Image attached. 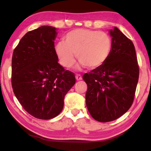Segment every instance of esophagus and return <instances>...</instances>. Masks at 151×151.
Wrapping results in <instances>:
<instances>
[{
    "mask_svg": "<svg viewBox=\"0 0 151 151\" xmlns=\"http://www.w3.org/2000/svg\"><path fill=\"white\" fill-rule=\"evenodd\" d=\"M75 77H76V81H80L82 79V76H81V75H76L75 76Z\"/></svg>",
    "mask_w": 151,
    "mask_h": 151,
    "instance_id": "1",
    "label": "esophagus"
}]
</instances>
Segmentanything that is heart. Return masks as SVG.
I'll list each match as a JSON object with an SVG mask.
<instances>
[{
	"label": "heart",
	"mask_w": 151,
	"mask_h": 151,
	"mask_svg": "<svg viewBox=\"0 0 151 151\" xmlns=\"http://www.w3.org/2000/svg\"><path fill=\"white\" fill-rule=\"evenodd\" d=\"M111 47L112 40L107 33L76 29L67 33L64 42H59L55 49L60 63L66 68L74 65L77 54L81 66L95 69L107 61Z\"/></svg>",
	"instance_id": "b5f03b06"
}]
</instances>
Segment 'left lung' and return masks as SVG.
Here are the masks:
<instances>
[{"mask_svg":"<svg viewBox=\"0 0 151 151\" xmlns=\"http://www.w3.org/2000/svg\"><path fill=\"white\" fill-rule=\"evenodd\" d=\"M111 51L101 66L85 73V99L93 118L107 122L119 118L130 109L139 77V67L132 42L116 27L109 31Z\"/></svg>","mask_w":151,"mask_h":151,"instance_id":"1","label":"left lung"}]
</instances>
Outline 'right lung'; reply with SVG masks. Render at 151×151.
I'll list each match as a JSON object with an SVG mask.
<instances>
[{"label":"right lung","mask_w":151,"mask_h":151,"mask_svg":"<svg viewBox=\"0 0 151 151\" xmlns=\"http://www.w3.org/2000/svg\"><path fill=\"white\" fill-rule=\"evenodd\" d=\"M56 29L42 26L21 38L12 57L11 83L17 99L35 118L58 116L76 79L60 64L54 47Z\"/></svg>","instance_id":"obj_1"}]
</instances>
